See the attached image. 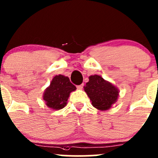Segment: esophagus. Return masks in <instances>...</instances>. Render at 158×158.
<instances>
[{
  "instance_id": "1",
  "label": "esophagus",
  "mask_w": 158,
  "mask_h": 158,
  "mask_svg": "<svg viewBox=\"0 0 158 158\" xmlns=\"http://www.w3.org/2000/svg\"><path fill=\"white\" fill-rule=\"evenodd\" d=\"M83 86H84V84H81V85H78V86H77V88L78 89H82Z\"/></svg>"
}]
</instances>
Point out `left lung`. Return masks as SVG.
<instances>
[{
	"mask_svg": "<svg viewBox=\"0 0 158 158\" xmlns=\"http://www.w3.org/2000/svg\"><path fill=\"white\" fill-rule=\"evenodd\" d=\"M84 91L92 102L94 107L100 110H107L114 103L118 96V89L111 83L105 81L100 75H91L89 82L84 86Z\"/></svg>",
	"mask_w": 158,
	"mask_h": 158,
	"instance_id": "obj_1",
	"label": "left lung"
}]
</instances>
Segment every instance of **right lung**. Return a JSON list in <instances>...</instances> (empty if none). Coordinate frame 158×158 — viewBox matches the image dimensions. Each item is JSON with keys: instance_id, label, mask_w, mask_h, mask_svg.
I'll list each match as a JSON object with an SVG mask.
<instances>
[{"instance_id": "1", "label": "right lung", "mask_w": 158, "mask_h": 158, "mask_svg": "<svg viewBox=\"0 0 158 158\" xmlns=\"http://www.w3.org/2000/svg\"><path fill=\"white\" fill-rule=\"evenodd\" d=\"M75 89L76 86L70 82L68 77L56 75L44 92L43 100L52 110L63 109L66 105L70 93Z\"/></svg>"}]
</instances>
